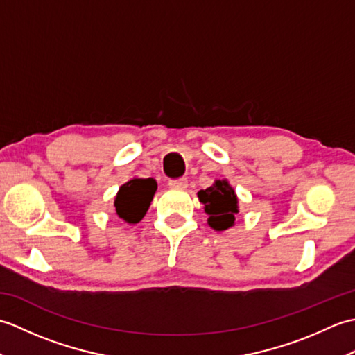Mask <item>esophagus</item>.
<instances>
[{
    "instance_id": "34e87169",
    "label": "esophagus",
    "mask_w": 355,
    "mask_h": 355,
    "mask_svg": "<svg viewBox=\"0 0 355 355\" xmlns=\"http://www.w3.org/2000/svg\"><path fill=\"white\" fill-rule=\"evenodd\" d=\"M186 186H187V180L186 178L169 180V187H173V189H184Z\"/></svg>"
}]
</instances>
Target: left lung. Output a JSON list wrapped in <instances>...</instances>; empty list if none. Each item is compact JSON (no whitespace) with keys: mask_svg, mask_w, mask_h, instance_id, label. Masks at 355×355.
Segmentation results:
<instances>
[{"mask_svg":"<svg viewBox=\"0 0 355 355\" xmlns=\"http://www.w3.org/2000/svg\"><path fill=\"white\" fill-rule=\"evenodd\" d=\"M200 201L209 215V225L215 230H225L235 223L238 198L225 180H216L215 184L198 192Z\"/></svg>","mask_w":355,"mask_h":355,"instance_id":"left-lung-1","label":"left lung"}]
</instances>
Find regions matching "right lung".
<instances>
[{
  "instance_id": "add662e5",
  "label": "right lung",
  "mask_w": 355,
  "mask_h": 355,
  "mask_svg": "<svg viewBox=\"0 0 355 355\" xmlns=\"http://www.w3.org/2000/svg\"><path fill=\"white\" fill-rule=\"evenodd\" d=\"M157 182L154 178H134L119 189L114 201L117 215L130 224H137L154 198Z\"/></svg>"
}]
</instances>
